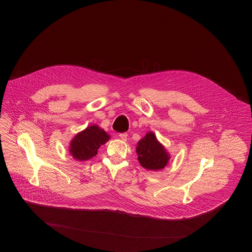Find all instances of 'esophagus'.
<instances>
[{
    "mask_svg": "<svg viewBox=\"0 0 252 252\" xmlns=\"http://www.w3.org/2000/svg\"><path fill=\"white\" fill-rule=\"evenodd\" d=\"M119 136H120V138H121V139H123V140H126V139H127V133H126V132L120 133V134H119Z\"/></svg>",
    "mask_w": 252,
    "mask_h": 252,
    "instance_id": "obj_1",
    "label": "esophagus"
}]
</instances>
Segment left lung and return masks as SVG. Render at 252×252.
Returning a JSON list of instances; mask_svg holds the SVG:
<instances>
[{
    "mask_svg": "<svg viewBox=\"0 0 252 252\" xmlns=\"http://www.w3.org/2000/svg\"><path fill=\"white\" fill-rule=\"evenodd\" d=\"M138 161L142 167L149 170L163 168L169 159L164 148L158 141L155 133L149 132L141 138L136 147Z\"/></svg>",
    "mask_w": 252,
    "mask_h": 252,
    "instance_id": "8db88e82",
    "label": "left lung"
}]
</instances>
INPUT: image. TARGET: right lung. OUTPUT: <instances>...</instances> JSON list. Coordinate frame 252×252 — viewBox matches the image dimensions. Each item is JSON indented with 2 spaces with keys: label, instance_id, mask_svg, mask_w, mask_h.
<instances>
[{
  "label": "right lung",
  "instance_id": "add662e5",
  "mask_svg": "<svg viewBox=\"0 0 252 252\" xmlns=\"http://www.w3.org/2000/svg\"><path fill=\"white\" fill-rule=\"evenodd\" d=\"M110 135L97 126H91L79 132L69 146V154L74 158L84 161L97 154V150L109 140Z\"/></svg>",
  "mask_w": 252,
  "mask_h": 252
}]
</instances>
